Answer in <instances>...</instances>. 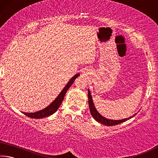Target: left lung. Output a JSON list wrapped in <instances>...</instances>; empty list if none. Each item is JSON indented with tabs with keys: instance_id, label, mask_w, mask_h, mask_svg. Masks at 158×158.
<instances>
[{
	"instance_id": "8db88e82",
	"label": "left lung",
	"mask_w": 158,
	"mask_h": 158,
	"mask_svg": "<svg viewBox=\"0 0 158 158\" xmlns=\"http://www.w3.org/2000/svg\"><path fill=\"white\" fill-rule=\"evenodd\" d=\"M88 96H89V105L90 112V114H91V116H93V118H94L96 121L100 123L103 124V125H108V126H111V125L120 124V123H123L125 121H127V120L132 118V117L136 116V114H134L133 116L127 118H124L122 120L107 119V118H106L102 116V115L99 113L97 110H96L95 105H94V103H93V101L92 99V96H91V94H90L89 89L88 90Z\"/></svg>"
}]
</instances>
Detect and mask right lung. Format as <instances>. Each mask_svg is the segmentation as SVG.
<instances>
[{
  "label": "right lung",
  "mask_w": 158,
  "mask_h": 158,
  "mask_svg": "<svg viewBox=\"0 0 158 158\" xmlns=\"http://www.w3.org/2000/svg\"><path fill=\"white\" fill-rule=\"evenodd\" d=\"M79 76V74H77L73 77H72L70 80L68 82V84H66L65 86L64 87L62 91H61L60 93V94L58 95V97L53 100L52 104H50L49 106H47L46 108H44L42 109V110H40L39 111L34 112V113H25V112H23V114H25L26 116H27L28 117L32 118H42L49 116L52 114H54L55 112L58 110V109L59 108L61 103H62L66 92L68 91L69 87L73 85L74 80L77 79V77Z\"/></svg>",
  "instance_id": "right-lung-1"
}]
</instances>
